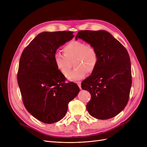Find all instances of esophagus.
Instances as JSON below:
<instances>
[{"instance_id": "34e87169", "label": "esophagus", "mask_w": 147, "mask_h": 147, "mask_svg": "<svg viewBox=\"0 0 147 147\" xmlns=\"http://www.w3.org/2000/svg\"><path fill=\"white\" fill-rule=\"evenodd\" d=\"M77 84H78V86H79L80 89H82V87H81V82H77Z\"/></svg>"}]
</instances>
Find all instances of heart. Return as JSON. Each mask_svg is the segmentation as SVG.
Masks as SVG:
<instances>
[{"instance_id":"heart-1","label":"heart","mask_w":147,"mask_h":147,"mask_svg":"<svg viewBox=\"0 0 147 147\" xmlns=\"http://www.w3.org/2000/svg\"><path fill=\"white\" fill-rule=\"evenodd\" d=\"M63 51L64 54L55 53V63L57 69L63 75L68 71L74 63V69L66 74V78L69 80L83 78L88 73L94 72L98 65L99 55L94 45L74 40L66 44Z\"/></svg>"}]
</instances>
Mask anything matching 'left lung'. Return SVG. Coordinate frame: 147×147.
I'll list each match as a JSON object with an SVG mask.
<instances>
[{
	"instance_id": "left-lung-1",
	"label": "left lung",
	"mask_w": 147,
	"mask_h": 147,
	"mask_svg": "<svg viewBox=\"0 0 147 147\" xmlns=\"http://www.w3.org/2000/svg\"><path fill=\"white\" fill-rule=\"evenodd\" d=\"M99 53L96 70L82 83L83 90L90 92L91 100L86 109L99 119L112 118L126 106L132 85L129 55L122 44L105 30H80L77 35Z\"/></svg>"
}]
</instances>
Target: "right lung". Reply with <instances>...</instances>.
Wrapping results in <instances>:
<instances>
[{
    "mask_svg": "<svg viewBox=\"0 0 147 147\" xmlns=\"http://www.w3.org/2000/svg\"><path fill=\"white\" fill-rule=\"evenodd\" d=\"M72 31L43 32L30 42L22 53L17 74L25 108L34 117L51 124L63 119L69 102L80 88L57 69L54 55L57 49L70 40Z\"/></svg>",
    "mask_w": 147,
    "mask_h": 147,
    "instance_id": "add662e5",
    "label": "right lung"
}]
</instances>
